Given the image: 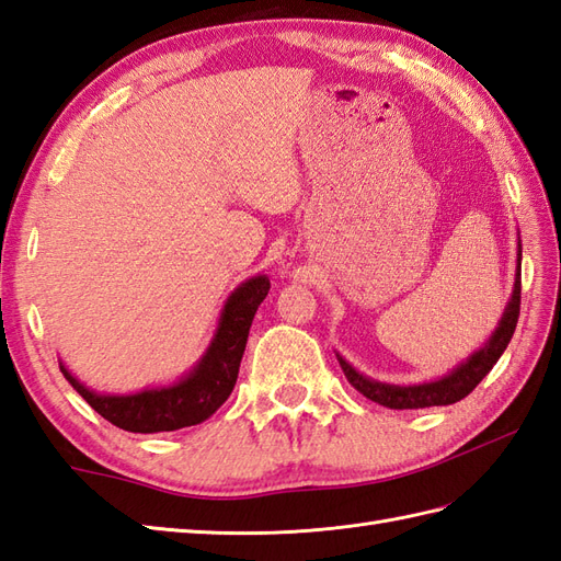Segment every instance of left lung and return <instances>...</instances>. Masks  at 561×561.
I'll return each mask as SVG.
<instances>
[{
  "instance_id": "1",
  "label": "left lung",
  "mask_w": 561,
  "mask_h": 561,
  "mask_svg": "<svg viewBox=\"0 0 561 561\" xmlns=\"http://www.w3.org/2000/svg\"><path fill=\"white\" fill-rule=\"evenodd\" d=\"M519 304H522V239L516 241V275H514L512 296L495 327V332L479 351H473L465 363H459L453 371H448V375L426 383L396 386V383H383L360 375V371L336 353L339 365L343 369V375H346V379L351 381V386H355V389L365 398L375 400V403L383 408L420 410V408H434V405H453L457 400L467 398L473 389H477L479 381L493 369V365L500 360V355L505 353L507 343L512 341V334L516 329V320H519Z\"/></svg>"
}]
</instances>
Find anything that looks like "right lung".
Wrapping results in <instances>:
<instances>
[{
	"label": "right lung",
	"mask_w": 561,
	"mask_h": 561,
	"mask_svg": "<svg viewBox=\"0 0 561 561\" xmlns=\"http://www.w3.org/2000/svg\"><path fill=\"white\" fill-rule=\"evenodd\" d=\"M270 291V279L255 275L241 282L225 300L218 329L208 343L206 353L170 386H156L137 393H96L70 375L59 363L68 383L102 414L104 420L133 434H158V431H178L206 422L232 393L243 348H247L249 329L257 306Z\"/></svg>",
	"instance_id": "1"
}]
</instances>
